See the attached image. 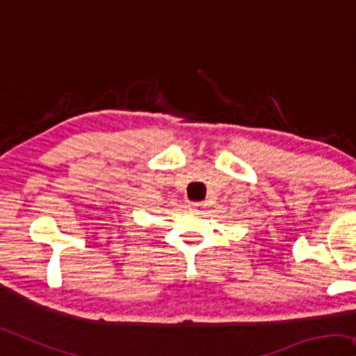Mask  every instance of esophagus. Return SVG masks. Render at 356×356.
I'll return each mask as SVG.
<instances>
[{"label":"esophagus","mask_w":356,"mask_h":356,"mask_svg":"<svg viewBox=\"0 0 356 356\" xmlns=\"http://www.w3.org/2000/svg\"><path fill=\"white\" fill-rule=\"evenodd\" d=\"M203 208H207V203H190V209H195V211H202Z\"/></svg>","instance_id":"34e87169"}]
</instances>
